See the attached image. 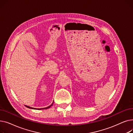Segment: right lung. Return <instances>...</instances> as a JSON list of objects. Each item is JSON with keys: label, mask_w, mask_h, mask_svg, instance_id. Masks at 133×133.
Segmentation results:
<instances>
[{"label": "right lung", "mask_w": 133, "mask_h": 133, "mask_svg": "<svg viewBox=\"0 0 133 133\" xmlns=\"http://www.w3.org/2000/svg\"><path fill=\"white\" fill-rule=\"evenodd\" d=\"M53 103L52 104H51V105L50 106H48V107H46V108H39V109H36V108H32V107H30V106H26V105H25V106L26 107H27V108H31V109H39V110H40V109H48V108H50L52 105H53Z\"/></svg>", "instance_id": "add662e5"}]
</instances>
